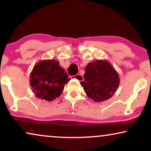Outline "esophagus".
Instances as JSON below:
<instances>
[{
    "label": "esophagus",
    "instance_id": "1",
    "mask_svg": "<svg viewBox=\"0 0 151 151\" xmlns=\"http://www.w3.org/2000/svg\"><path fill=\"white\" fill-rule=\"evenodd\" d=\"M71 78H73V79H76L78 80V81H82L83 80V76L82 75H80V74H77V75L76 76H71Z\"/></svg>",
    "mask_w": 151,
    "mask_h": 151
}]
</instances>
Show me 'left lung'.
Masks as SVG:
<instances>
[{
	"instance_id": "8db88e82",
	"label": "left lung",
	"mask_w": 151,
	"mask_h": 151,
	"mask_svg": "<svg viewBox=\"0 0 151 151\" xmlns=\"http://www.w3.org/2000/svg\"><path fill=\"white\" fill-rule=\"evenodd\" d=\"M84 80L80 82L88 98L100 102L111 98L119 84V74L107 60H97L86 66Z\"/></svg>"
}]
</instances>
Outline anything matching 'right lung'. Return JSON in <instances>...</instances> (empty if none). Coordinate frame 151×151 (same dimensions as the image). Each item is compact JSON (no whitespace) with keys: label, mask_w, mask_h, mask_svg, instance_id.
Instances as JSON below:
<instances>
[{"label":"right lung","mask_w":151,"mask_h":151,"mask_svg":"<svg viewBox=\"0 0 151 151\" xmlns=\"http://www.w3.org/2000/svg\"><path fill=\"white\" fill-rule=\"evenodd\" d=\"M71 79L55 60H40L30 73V85L37 98L52 101L60 96L65 84Z\"/></svg>","instance_id":"add662e5"}]
</instances>
